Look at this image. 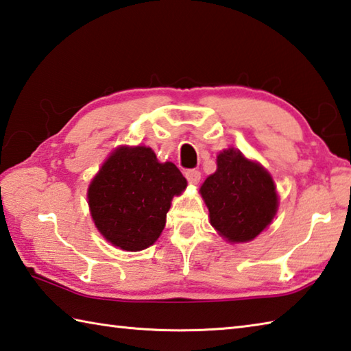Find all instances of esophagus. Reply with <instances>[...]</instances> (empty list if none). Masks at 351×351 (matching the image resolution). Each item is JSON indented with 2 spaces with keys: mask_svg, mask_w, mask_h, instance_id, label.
<instances>
[{
  "mask_svg": "<svg viewBox=\"0 0 351 351\" xmlns=\"http://www.w3.org/2000/svg\"><path fill=\"white\" fill-rule=\"evenodd\" d=\"M185 178H187L189 184L197 185L199 181H201V171H199V170H187V171H185Z\"/></svg>",
  "mask_w": 351,
  "mask_h": 351,
  "instance_id": "34e87169",
  "label": "esophagus"
}]
</instances>
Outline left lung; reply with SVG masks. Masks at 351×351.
I'll return each mask as SVG.
<instances>
[{
  "instance_id": "1",
  "label": "left lung",
  "mask_w": 351,
  "mask_h": 351,
  "mask_svg": "<svg viewBox=\"0 0 351 351\" xmlns=\"http://www.w3.org/2000/svg\"><path fill=\"white\" fill-rule=\"evenodd\" d=\"M199 191L208 207L211 225L232 243L256 239L278 208L272 176L237 149L217 155V170Z\"/></svg>"
}]
</instances>
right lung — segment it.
Wrapping results in <instances>:
<instances>
[{"mask_svg": "<svg viewBox=\"0 0 351 351\" xmlns=\"http://www.w3.org/2000/svg\"><path fill=\"white\" fill-rule=\"evenodd\" d=\"M187 180L173 162H160L146 146L115 149L89 184L88 205L100 234L125 251L156 242L173 196Z\"/></svg>", "mask_w": 351, "mask_h": 351, "instance_id": "obj_1", "label": "right lung"}]
</instances>
